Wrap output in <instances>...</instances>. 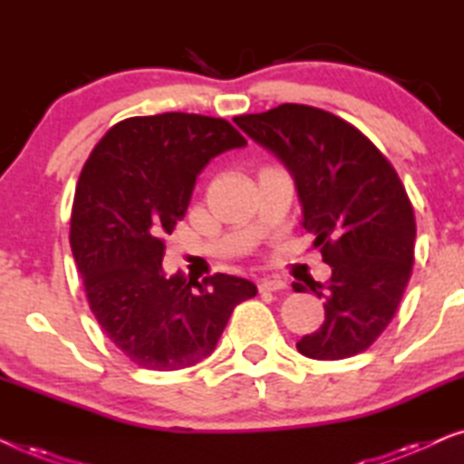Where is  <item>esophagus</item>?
<instances>
[{"label": "esophagus", "instance_id": "obj_1", "mask_svg": "<svg viewBox=\"0 0 464 464\" xmlns=\"http://www.w3.org/2000/svg\"><path fill=\"white\" fill-rule=\"evenodd\" d=\"M287 287V283L281 281V278H262L259 281V291H281Z\"/></svg>", "mask_w": 464, "mask_h": 464}]
</instances>
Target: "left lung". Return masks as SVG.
<instances>
[{
    "instance_id": "obj_1",
    "label": "left lung",
    "mask_w": 464,
    "mask_h": 464,
    "mask_svg": "<svg viewBox=\"0 0 464 464\" xmlns=\"http://www.w3.org/2000/svg\"><path fill=\"white\" fill-rule=\"evenodd\" d=\"M234 122L287 167L304 230L332 266L327 285L294 283L325 297V321L297 351L319 361L363 353L395 316L414 264V207L397 170L363 132L316 107L283 103Z\"/></svg>"
}]
</instances>
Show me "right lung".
<instances>
[{
    "mask_svg": "<svg viewBox=\"0 0 464 464\" xmlns=\"http://www.w3.org/2000/svg\"><path fill=\"white\" fill-rule=\"evenodd\" d=\"M245 145L224 118L135 116L111 126L82 169L69 243L94 319L139 367L196 365L215 351L232 310L257 294L240 276L198 283L162 270L164 238L186 215L196 177Z\"/></svg>",
    "mask_w": 464,
    "mask_h": 464,
    "instance_id": "right-lung-1",
    "label": "right lung"
}]
</instances>
